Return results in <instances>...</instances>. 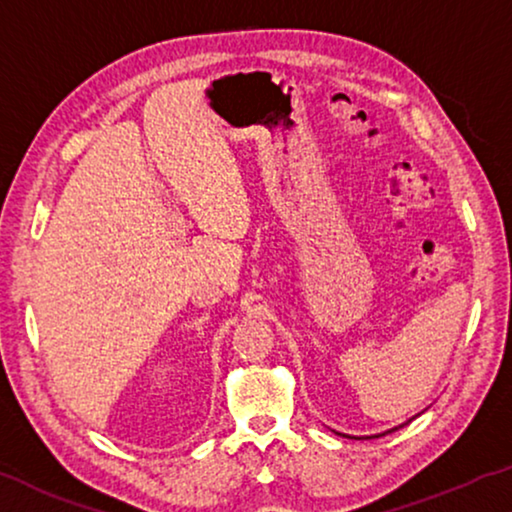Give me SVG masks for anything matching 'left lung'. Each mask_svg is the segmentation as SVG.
Wrapping results in <instances>:
<instances>
[{
    "label": "left lung",
    "mask_w": 512,
    "mask_h": 512,
    "mask_svg": "<svg viewBox=\"0 0 512 512\" xmlns=\"http://www.w3.org/2000/svg\"><path fill=\"white\" fill-rule=\"evenodd\" d=\"M401 427H403V424H401ZM394 429H399V427H394ZM394 429H390V431H394ZM385 434H387V431H385ZM385 434H376V436H366V438H378V436H385ZM357 441H359V438H357Z\"/></svg>",
    "instance_id": "left-lung-1"
}]
</instances>
